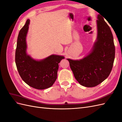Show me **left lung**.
Returning a JSON list of instances; mask_svg holds the SVG:
<instances>
[{
    "instance_id": "left-lung-1",
    "label": "left lung",
    "mask_w": 122,
    "mask_h": 122,
    "mask_svg": "<svg viewBox=\"0 0 122 122\" xmlns=\"http://www.w3.org/2000/svg\"><path fill=\"white\" fill-rule=\"evenodd\" d=\"M97 41L93 50L80 60L68 59L75 79L86 87H94L105 80L111 72L115 57V46L110 28L98 16Z\"/></svg>"
}]
</instances>
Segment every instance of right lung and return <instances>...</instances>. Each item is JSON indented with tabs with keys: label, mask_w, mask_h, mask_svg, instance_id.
I'll list each match as a JSON object with an SVG mask.
<instances>
[{
	"label": "right lung",
	"mask_w": 122,
	"mask_h": 122,
	"mask_svg": "<svg viewBox=\"0 0 122 122\" xmlns=\"http://www.w3.org/2000/svg\"><path fill=\"white\" fill-rule=\"evenodd\" d=\"M29 21H26L18 35L15 52L17 68L21 78L28 86L38 90L46 89L56 80L58 64L64 57L51 55L43 60L36 61L26 54V36Z\"/></svg>",
	"instance_id": "right-lung-1"
}]
</instances>
